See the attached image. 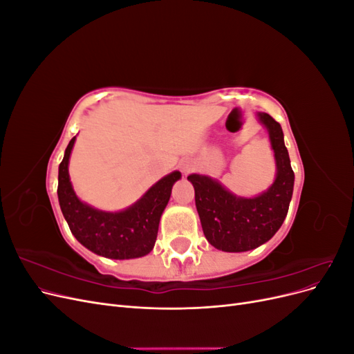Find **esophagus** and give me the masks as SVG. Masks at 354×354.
<instances>
[{"label":"esophagus","instance_id":"34e87169","mask_svg":"<svg viewBox=\"0 0 354 354\" xmlns=\"http://www.w3.org/2000/svg\"><path fill=\"white\" fill-rule=\"evenodd\" d=\"M189 169H190L189 165H185V167H183V171H189Z\"/></svg>","mask_w":354,"mask_h":354}]
</instances>
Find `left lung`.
<instances>
[{
    "label": "left lung",
    "instance_id": "left-lung-1",
    "mask_svg": "<svg viewBox=\"0 0 354 354\" xmlns=\"http://www.w3.org/2000/svg\"><path fill=\"white\" fill-rule=\"evenodd\" d=\"M259 116L269 130L277 167L274 183L266 194L252 199L238 198L209 177H187L195 187L203 234L212 246L226 252L250 251L269 241L282 226L292 198L294 171L281 124L269 113Z\"/></svg>",
    "mask_w": 354,
    "mask_h": 354
}]
</instances>
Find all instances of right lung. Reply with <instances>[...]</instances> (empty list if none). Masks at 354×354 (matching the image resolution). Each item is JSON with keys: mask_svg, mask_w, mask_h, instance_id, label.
<instances>
[{"mask_svg": "<svg viewBox=\"0 0 354 354\" xmlns=\"http://www.w3.org/2000/svg\"><path fill=\"white\" fill-rule=\"evenodd\" d=\"M75 137L69 142L59 165L57 195L63 216L72 234L85 248L115 260L143 257L152 251L159 220L171 196L173 185L181 177L178 171L159 180L147 194L125 211L103 212L82 203L73 194L68 164Z\"/></svg>", "mask_w": 354, "mask_h": 354, "instance_id": "1", "label": "right lung"}]
</instances>
